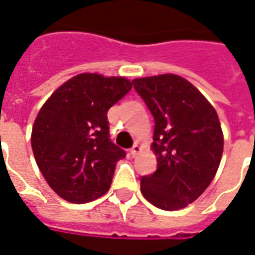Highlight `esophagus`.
<instances>
[{
  "instance_id": "34e87169",
  "label": "esophagus",
  "mask_w": 255,
  "mask_h": 255,
  "mask_svg": "<svg viewBox=\"0 0 255 255\" xmlns=\"http://www.w3.org/2000/svg\"><path fill=\"white\" fill-rule=\"evenodd\" d=\"M140 146H139L138 143H135L132 146V147H131V150H129V153H131V155H132V157H136V155L139 154V153H140Z\"/></svg>"
}]
</instances>
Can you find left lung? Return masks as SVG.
<instances>
[{
	"label": "left lung",
	"instance_id": "1",
	"mask_svg": "<svg viewBox=\"0 0 255 255\" xmlns=\"http://www.w3.org/2000/svg\"><path fill=\"white\" fill-rule=\"evenodd\" d=\"M154 117L157 171L140 177V191L162 210H179L209 187L224 138L217 112L188 80L165 73L132 80Z\"/></svg>",
	"mask_w": 255,
	"mask_h": 255
}]
</instances>
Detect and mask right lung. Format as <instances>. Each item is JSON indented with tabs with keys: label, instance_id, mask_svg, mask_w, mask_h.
I'll return each mask as SVG.
<instances>
[{
	"label": "right lung",
	"instance_id": "add662e5",
	"mask_svg": "<svg viewBox=\"0 0 255 255\" xmlns=\"http://www.w3.org/2000/svg\"><path fill=\"white\" fill-rule=\"evenodd\" d=\"M132 89L126 78L80 73L43 104L31 133L36 164L57 195L86 203L111 187L126 151L109 138L108 111Z\"/></svg>",
	"mask_w": 255,
	"mask_h": 255
}]
</instances>
